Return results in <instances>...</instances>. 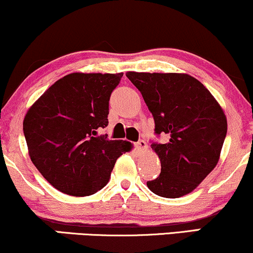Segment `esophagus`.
<instances>
[{
	"instance_id": "obj_1",
	"label": "esophagus",
	"mask_w": 253,
	"mask_h": 253,
	"mask_svg": "<svg viewBox=\"0 0 253 253\" xmlns=\"http://www.w3.org/2000/svg\"><path fill=\"white\" fill-rule=\"evenodd\" d=\"M135 148L138 151H144L147 148V144H146L145 140H139V141L135 144Z\"/></svg>"
}]
</instances>
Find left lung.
Wrapping results in <instances>:
<instances>
[{
  "instance_id": "left-lung-1",
  "label": "left lung",
  "mask_w": 253,
  "mask_h": 253,
  "mask_svg": "<svg viewBox=\"0 0 253 253\" xmlns=\"http://www.w3.org/2000/svg\"><path fill=\"white\" fill-rule=\"evenodd\" d=\"M153 115L156 134L166 144L152 142L161 172L147 181L153 193L179 198L192 192L218 164L227 121L217 100L202 82L178 73L128 72Z\"/></svg>"
}]
</instances>
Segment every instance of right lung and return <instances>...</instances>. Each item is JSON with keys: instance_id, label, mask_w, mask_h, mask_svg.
<instances>
[{"instance_id": "1", "label": "right lung", "mask_w": 253, "mask_h": 253, "mask_svg": "<svg viewBox=\"0 0 253 253\" xmlns=\"http://www.w3.org/2000/svg\"><path fill=\"white\" fill-rule=\"evenodd\" d=\"M124 73H72L39 97L23 120L29 157L62 193L90 196L106 186L130 142L97 135L108 125L109 97Z\"/></svg>"}]
</instances>
